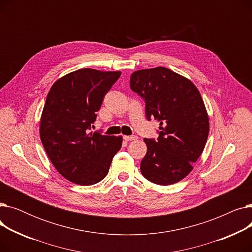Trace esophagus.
<instances>
[{"label": "esophagus", "mask_w": 252, "mask_h": 252, "mask_svg": "<svg viewBox=\"0 0 252 252\" xmlns=\"http://www.w3.org/2000/svg\"><path fill=\"white\" fill-rule=\"evenodd\" d=\"M137 139H138L137 136H124V140L126 141H134Z\"/></svg>", "instance_id": "esophagus-1"}]
</instances>
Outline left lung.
Masks as SVG:
<instances>
[{"label": "left lung", "instance_id": "left-lung-1", "mask_svg": "<svg viewBox=\"0 0 252 252\" xmlns=\"http://www.w3.org/2000/svg\"><path fill=\"white\" fill-rule=\"evenodd\" d=\"M129 87L145 100L146 117L160 126L157 140L144 139L142 175L161 186L180 182L192 171L208 137V114L199 91L187 77L161 66L133 72Z\"/></svg>", "mask_w": 252, "mask_h": 252}]
</instances>
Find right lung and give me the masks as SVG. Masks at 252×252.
I'll use <instances>...</instances> for the list:
<instances>
[{"instance_id":"add662e5","label":"right lung","mask_w":252,"mask_h":252,"mask_svg":"<svg viewBox=\"0 0 252 252\" xmlns=\"http://www.w3.org/2000/svg\"><path fill=\"white\" fill-rule=\"evenodd\" d=\"M121 71L83 68L60 77L50 89L39 123V137L58 173L91 186L107 176L122 136L90 133L103 98Z\"/></svg>"}]
</instances>
